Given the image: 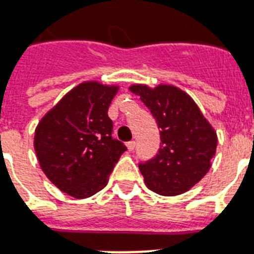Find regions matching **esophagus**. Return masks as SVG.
<instances>
[{"label": "esophagus", "mask_w": 254, "mask_h": 254, "mask_svg": "<svg viewBox=\"0 0 254 254\" xmlns=\"http://www.w3.org/2000/svg\"><path fill=\"white\" fill-rule=\"evenodd\" d=\"M127 150H129V151H133L134 148H135V142H134V140H130V142H127Z\"/></svg>", "instance_id": "1"}]
</instances>
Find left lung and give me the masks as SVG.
I'll use <instances>...</instances> for the list:
<instances>
[{"label": "left lung", "mask_w": 254, "mask_h": 254, "mask_svg": "<svg viewBox=\"0 0 254 254\" xmlns=\"http://www.w3.org/2000/svg\"><path fill=\"white\" fill-rule=\"evenodd\" d=\"M129 90L139 95L160 127L159 152L139 164L146 186L163 196L186 192L212 167L218 140L216 130L192 98L180 87L134 84Z\"/></svg>", "instance_id": "left-lung-1"}]
</instances>
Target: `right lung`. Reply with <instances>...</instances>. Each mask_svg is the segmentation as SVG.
Returning a JSON list of instances; mask_svg holds the SVG:
<instances>
[{
    "label": "right lung",
    "instance_id": "obj_1",
    "mask_svg": "<svg viewBox=\"0 0 254 254\" xmlns=\"http://www.w3.org/2000/svg\"><path fill=\"white\" fill-rule=\"evenodd\" d=\"M117 91V85L81 82L36 127L33 146L42 172L61 191L76 199L101 191L127 151L112 138L114 124L107 114Z\"/></svg>",
    "mask_w": 254,
    "mask_h": 254
}]
</instances>
